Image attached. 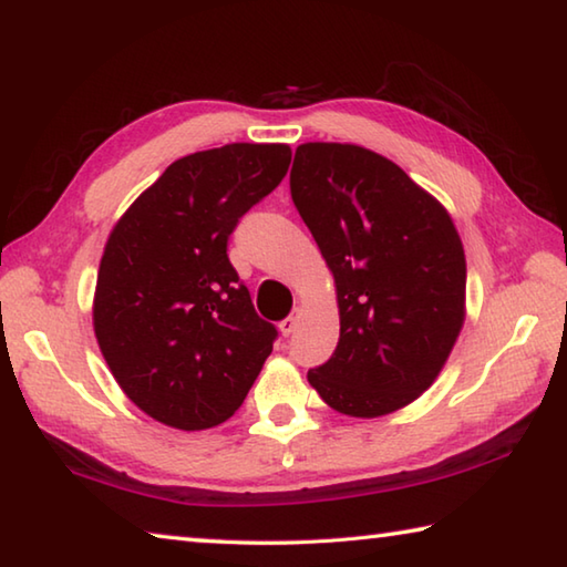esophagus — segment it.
I'll use <instances>...</instances> for the list:
<instances>
[{"label":"esophagus","mask_w":567,"mask_h":567,"mask_svg":"<svg viewBox=\"0 0 567 567\" xmlns=\"http://www.w3.org/2000/svg\"><path fill=\"white\" fill-rule=\"evenodd\" d=\"M297 319H300V317H297V315H290V317H285V319H282V322H280V332H282L285 337H290V334L295 332V327H297Z\"/></svg>","instance_id":"esophagus-1"}]
</instances>
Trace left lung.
<instances>
[{
    "label": "left lung",
    "instance_id": "1",
    "mask_svg": "<svg viewBox=\"0 0 567 567\" xmlns=\"http://www.w3.org/2000/svg\"><path fill=\"white\" fill-rule=\"evenodd\" d=\"M290 193L339 305L337 349L307 379L347 416L411 404L463 324L466 257L454 220L396 163L352 143H302Z\"/></svg>",
    "mask_w": 567,
    "mask_h": 567
}]
</instances>
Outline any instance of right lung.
<instances>
[{
	"mask_svg": "<svg viewBox=\"0 0 567 567\" xmlns=\"http://www.w3.org/2000/svg\"><path fill=\"white\" fill-rule=\"evenodd\" d=\"M285 143L178 158L111 230L94 332L111 374L161 424H223L248 396L277 327L255 312L228 257L233 230L290 168Z\"/></svg>",
	"mask_w": 567,
	"mask_h": 567,
	"instance_id": "obj_1",
	"label": "right lung"
}]
</instances>
